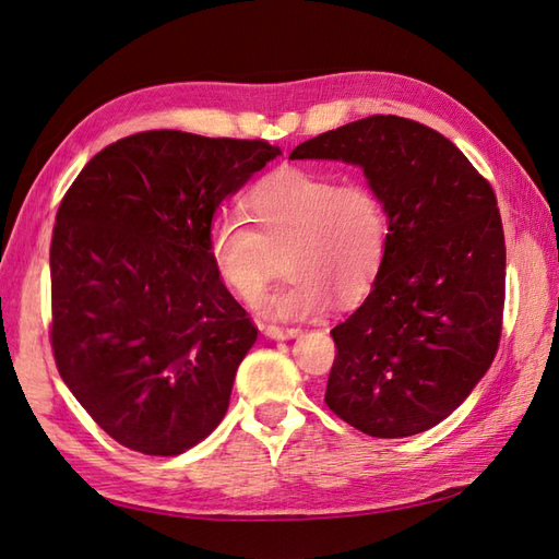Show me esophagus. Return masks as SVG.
<instances>
[{"mask_svg": "<svg viewBox=\"0 0 559 559\" xmlns=\"http://www.w3.org/2000/svg\"><path fill=\"white\" fill-rule=\"evenodd\" d=\"M260 328L264 331V335L271 337V340H288V337L299 335V328H295V325L281 328V325H264V323H260Z\"/></svg>", "mask_w": 559, "mask_h": 559, "instance_id": "obj_1", "label": "esophagus"}]
</instances>
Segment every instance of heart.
I'll return each mask as SVG.
<instances>
[{
    "mask_svg": "<svg viewBox=\"0 0 559 559\" xmlns=\"http://www.w3.org/2000/svg\"><path fill=\"white\" fill-rule=\"evenodd\" d=\"M250 226L234 217L210 224L205 254L214 276L246 305L262 297L285 252L290 281L262 302L278 319L319 317L335 297L361 299L380 274L390 246L384 200L364 177L283 167L246 195Z\"/></svg>",
    "mask_w": 559,
    "mask_h": 559,
    "instance_id": "obj_1",
    "label": "heart"
}]
</instances>
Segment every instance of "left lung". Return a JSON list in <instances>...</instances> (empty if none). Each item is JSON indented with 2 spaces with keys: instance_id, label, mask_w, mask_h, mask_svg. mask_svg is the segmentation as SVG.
Segmentation results:
<instances>
[{
  "instance_id": "left-lung-1",
  "label": "left lung",
  "mask_w": 559,
  "mask_h": 559,
  "mask_svg": "<svg viewBox=\"0 0 559 559\" xmlns=\"http://www.w3.org/2000/svg\"><path fill=\"white\" fill-rule=\"evenodd\" d=\"M290 157L361 165L390 217L373 290L331 331L325 404L370 437L425 432L465 402L498 352L506 236L491 183L447 136L399 116L342 124Z\"/></svg>"
}]
</instances>
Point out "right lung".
<instances>
[{"instance_id":"obj_1","label":"right lung","mask_w":559,"mask_h":559,"mask_svg":"<svg viewBox=\"0 0 559 559\" xmlns=\"http://www.w3.org/2000/svg\"><path fill=\"white\" fill-rule=\"evenodd\" d=\"M281 155L264 139L153 130L110 143L66 191L51 236V352L122 447L179 455L228 408L257 328L205 254L212 214Z\"/></svg>"}]
</instances>
